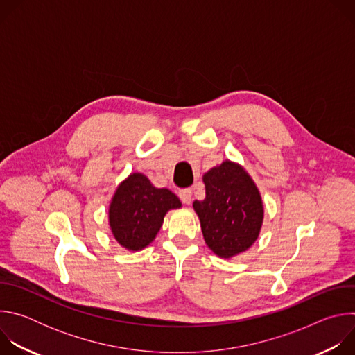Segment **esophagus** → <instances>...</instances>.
Segmentation results:
<instances>
[{
    "instance_id": "34e87169",
    "label": "esophagus",
    "mask_w": 355,
    "mask_h": 355,
    "mask_svg": "<svg viewBox=\"0 0 355 355\" xmlns=\"http://www.w3.org/2000/svg\"><path fill=\"white\" fill-rule=\"evenodd\" d=\"M178 196H180V199L184 202V204H191V200H192V191H191L189 188L180 189Z\"/></svg>"
}]
</instances>
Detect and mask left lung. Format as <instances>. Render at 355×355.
<instances>
[{
    "instance_id": "1",
    "label": "left lung",
    "mask_w": 355,
    "mask_h": 355,
    "mask_svg": "<svg viewBox=\"0 0 355 355\" xmlns=\"http://www.w3.org/2000/svg\"><path fill=\"white\" fill-rule=\"evenodd\" d=\"M207 196L193 200L205 243L222 259L245 251L259 237L264 208L250 175L226 160L204 175Z\"/></svg>"
}]
</instances>
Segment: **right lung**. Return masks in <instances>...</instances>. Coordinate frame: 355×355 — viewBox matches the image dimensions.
<instances>
[{
  "label": "right lung",
  "mask_w": 355,
  "mask_h": 355,
  "mask_svg": "<svg viewBox=\"0 0 355 355\" xmlns=\"http://www.w3.org/2000/svg\"><path fill=\"white\" fill-rule=\"evenodd\" d=\"M180 207L178 196L170 189L153 187L143 174H130L118 187L110 205L112 234L122 247L141 250L155 240L166 214Z\"/></svg>",
  "instance_id": "right-lung-1"
}]
</instances>
